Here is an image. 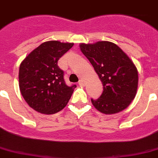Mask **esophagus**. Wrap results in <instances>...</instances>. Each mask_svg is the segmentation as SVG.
<instances>
[{
  "mask_svg": "<svg viewBox=\"0 0 158 158\" xmlns=\"http://www.w3.org/2000/svg\"><path fill=\"white\" fill-rule=\"evenodd\" d=\"M79 84L80 86H84V81H83V79H80V80H79Z\"/></svg>",
  "mask_w": 158,
  "mask_h": 158,
  "instance_id": "esophagus-1",
  "label": "esophagus"
}]
</instances>
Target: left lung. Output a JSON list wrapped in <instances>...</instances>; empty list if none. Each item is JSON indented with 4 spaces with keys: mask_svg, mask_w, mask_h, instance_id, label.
<instances>
[{
    "mask_svg": "<svg viewBox=\"0 0 158 158\" xmlns=\"http://www.w3.org/2000/svg\"><path fill=\"white\" fill-rule=\"evenodd\" d=\"M79 47L103 84L101 97L91 99L95 108L106 114L125 110L134 100L138 87V72L131 60L112 42L81 44Z\"/></svg>",
    "mask_w": 158,
    "mask_h": 158,
    "instance_id": "left-lung-1",
    "label": "left lung"
}]
</instances>
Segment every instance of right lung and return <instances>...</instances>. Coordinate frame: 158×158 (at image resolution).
Wrapping results in <instances>:
<instances>
[{
	"instance_id": "right-lung-1",
	"label": "right lung",
	"mask_w": 158,
	"mask_h": 158,
	"mask_svg": "<svg viewBox=\"0 0 158 158\" xmlns=\"http://www.w3.org/2000/svg\"><path fill=\"white\" fill-rule=\"evenodd\" d=\"M73 43L57 40L41 44L24 59L19 67V88L28 106L41 114L61 111L70 99L75 84L67 86L58 60Z\"/></svg>"
}]
</instances>
